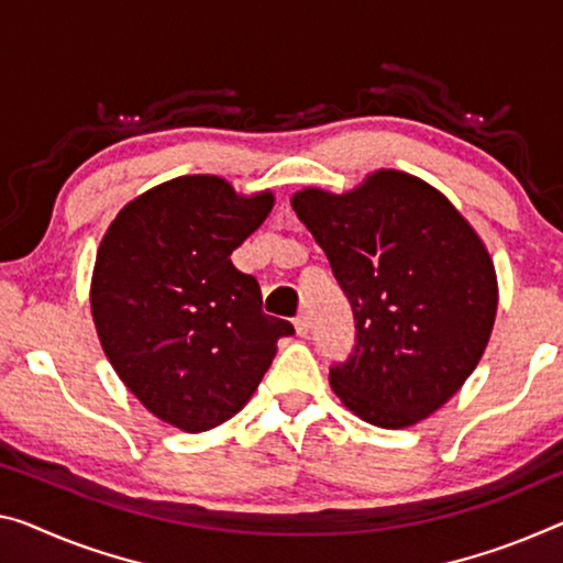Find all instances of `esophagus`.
I'll return each mask as SVG.
<instances>
[{
    "instance_id": "esophagus-1",
    "label": "esophagus",
    "mask_w": 563,
    "mask_h": 563,
    "mask_svg": "<svg viewBox=\"0 0 563 563\" xmlns=\"http://www.w3.org/2000/svg\"><path fill=\"white\" fill-rule=\"evenodd\" d=\"M294 330H297L299 336H305V334L309 332V317H307V314L294 317Z\"/></svg>"
}]
</instances>
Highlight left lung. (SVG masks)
<instances>
[{"label": "left lung", "instance_id": "1", "mask_svg": "<svg viewBox=\"0 0 563 563\" xmlns=\"http://www.w3.org/2000/svg\"><path fill=\"white\" fill-rule=\"evenodd\" d=\"M291 209L354 314L352 354L330 369L344 408L387 430L443 408L496 322V269L478 233L438 188L393 168L340 196L305 188Z\"/></svg>", "mask_w": 563, "mask_h": 563}]
</instances>
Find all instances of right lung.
<instances>
[{"label":"right lung","mask_w":563,"mask_h":563,"mask_svg":"<svg viewBox=\"0 0 563 563\" xmlns=\"http://www.w3.org/2000/svg\"><path fill=\"white\" fill-rule=\"evenodd\" d=\"M274 206L219 176H180L125 206L100 241L92 322L112 369L155 418L186 432L233 418L269 369L287 319L262 311L231 264Z\"/></svg>","instance_id":"obj_1"}]
</instances>
